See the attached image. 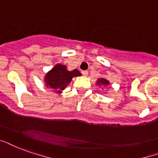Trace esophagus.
Masks as SVG:
<instances>
[{
  "label": "esophagus",
  "mask_w": 158,
  "mask_h": 158,
  "mask_svg": "<svg viewBox=\"0 0 158 158\" xmlns=\"http://www.w3.org/2000/svg\"><path fill=\"white\" fill-rule=\"evenodd\" d=\"M81 73H82V75H83V76H85V77H86V76L88 75V72H87V71H82V72H81Z\"/></svg>",
  "instance_id": "1"
}]
</instances>
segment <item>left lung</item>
I'll return each mask as SVG.
<instances>
[{
    "mask_svg": "<svg viewBox=\"0 0 158 158\" xmlns=\"http://www.w3.org/2000/svg\"><path fill=\"white\" fill-rule=\"evenodd\" d=\"M97 84L98 85V86H106L109 84V81H107L106 79H105V78H99V79L97 81Z\"/></svg>",
    "mask_w": 158,
    "mask_h": 158,
    "instance_id": "left-lung-1",
    "label": "left lung"
}]
</instances>
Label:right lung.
I'll use <instances>...</instances> for the list:
<instances>
[{
	"mask_svg": "<svg viewBox=\"0 0 158 158\" xmlns=\"http://www.w3.org/2000/svg\"><path fill=\"white\" fill-rule=\"evenodd\" d=\"M81 72L77 69L68 71L66 66L61 64H56L45 76V83L47 87L52 88L57 93H61L66 86L71 82L72 78L81 76Z\"/></svg>",
	"mask_w": 158,
	"mask_h": 158,
	"instance_id": "right-lung-1",
	"label": "right lung"
}]
</instances>
